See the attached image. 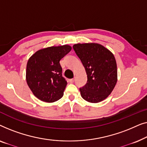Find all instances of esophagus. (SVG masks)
Returning a JSON list of instances; mask_svg holds the SVG:
<instances>
[{
  "label": "esophagus",
  "mask_w": 147,
  "mask_h": 147,
  "mask_svg": "<svg viewBox=\"0 0 147 147\" xmlns=\"http://www.w3.org/2000/svg\"><path fill=\"white\" fill-rule=\"evenodd\" d=\"M74 81H75V78H73V79L69 80V82H70V83H74Z\"/></svg>",
  "instance_id": "obj_1"
}]
</instances>
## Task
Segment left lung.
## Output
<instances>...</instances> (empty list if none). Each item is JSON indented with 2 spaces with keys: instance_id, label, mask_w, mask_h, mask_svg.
Segmentation results:
<instances>
[{
  "instance_id": "8db88e82",
  "label": "left lung",
  "mask_w": 147,
  "mask_h": 147,
  "mask_svg": "<svg viewBox=\"0 0 147 147\" xmlns=\"http://www.w3.org/2000/svg\"><path fill=\"white\" fill-rule=\"evenodd\" d=\"M73 48L87 74V83L80 88L82 97L92 103L106 99L117 82V66L114 55L98 43H78Z\"/></svg>"
}]
</instances>
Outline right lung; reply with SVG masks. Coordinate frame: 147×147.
Masks as SVG:
<instances>
[{
    "label": "right lung",
    "instance_id": "add662e5",
    "mask_svg": "<svg viewBox=\"0 0 147 147\" xmlns=\"http://www.w3.org/2000/svg\"><path fill=\"white\" fill-rule=\"evenodd\" d=\"M69 45L49 47L40 49L29 58L26 80L38 99L54 102L63 96L67 82L62 76L59 61L71 51Z\"/></svg>",
    "mask_w": 147,
    "mask_h": 147
}]
</instances>
